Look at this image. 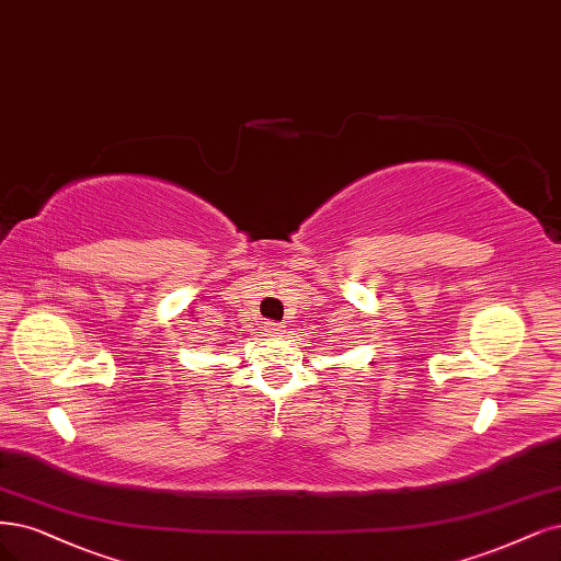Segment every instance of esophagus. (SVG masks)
I'll list each match as a JSON object with an SVG mask.
<instances>
[{
    "mask_svg": "<svg viewBox=\"0 0 561 561\" xmlns=\"http://www.w3.org/2000/svg\"><path fill=\"white\" fill-rule=\"evenodd\" d=\"M264 332H266L268 336H278V334L283 332V327H280L278 322H266V324H264Z\"/></svg>",
    "mask_w": 561,
    "mask_h": 561,
    "instance_id": "34e87169",
    "label": "esophagus"
}]
</instances>
